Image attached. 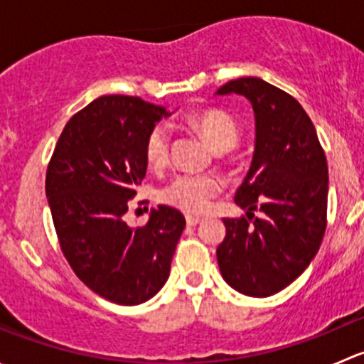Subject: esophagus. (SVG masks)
Masks as SVG:
<instances>
[{
  "label": "esophagus",
  "mask_w": 364,
  "mask_h": 364,
  "mask_svg": "<svg viewBox=\"0 0 364 364\" xmlns=\"http://www.w3.org/2000/svg\"><path fill=\"white\" fill-rule=\"evenodd\" d=\"M200 222H203V218H200V216H197V215H186V223H188L190 227L197 225V223H200Z\"/></svg>",
  "instance_id": "34e87169"
}]
</instances>
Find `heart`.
Segmentation results:
<instances>
[{"instance_id":"obj_1","label":"heart","mask_w":364,"mask_h":364,"mask_svg":"<svg viewBox=\"0 0 364 364\" xmlns=\"http://www.w3.org/2000/svg\"><path fill=\"white\" fill-rule=\"evenodd\" d=\"M190 123L208 141L215 151H230L240 141V128L229 114L208 109L190 116ZM171 153V128L160 123L149 130L144 144V155L149 167L160 168L167 164ZM220 192V181L213 176L181 174L161 188V203L186 213L204 211L209 199Z\"/></svg>"}]
</instances>
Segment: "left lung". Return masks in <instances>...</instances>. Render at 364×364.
Listing matches in <instances>:
<instances>
[{"instance_id":"1","label":"left lung","mask_w":364,"mask_h":364,"mask_svg":"<svg viewBox=\"0 0 364 364\" xmlns=\"http://www.w3.org/2000/svg\"><path fill=\"white\" fill-rule=\"evenodd\" d=\"M216 95H241L255 117L252 165L234 197L247 218H223L220 273L241 294L273 296L310 266L321 247L328 161L311 119L285 91L259 77H241Z\"/></svg>"}]
</instances>
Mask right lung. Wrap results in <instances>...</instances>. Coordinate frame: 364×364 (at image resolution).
Instances as JSON below:
<instances>
[{
	"label": "right lung",
	"mask_w": 364,
	"mask_h": 364,
	"mask_svg": "<svg viewBox=\"0 0 364 364\" xmlns=\"http://www.w3.org/2000/svg\"><path fill=\"white\" fill-rule=\"evenodd\" d=\"M161 105L109 95L70 117L47 167L46 196L61 250L98 296L134 306L167 282L186 222L174 208L151 209L144 227L123 220L146 176V137Z\"/></svg>",
	"instance_id": "add662e5"
}]
</instances>
